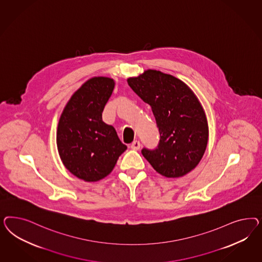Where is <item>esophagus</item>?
Returning <instances> with one entry per match:
<instances>
[{
    "instance_id": "obj_1",
    "label": "esophagus",
    "mask_w": 262,
    "mask_h": 262,
    "mask_svg": "<svg viewBox=\"0 0 262 262\" xmlns=\"http://www.w3.org/2000/svg\"><path fill=\"white\" fill-rule=\"evenodd\" d=\"M140 146H141L140 142H139V141H137V140H135V141L132 143L130 148H132L133 150H139V149H140Z\"/></svg>"
}]
</instances>
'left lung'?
<instances>
[{"label": "left lung", "instance_id": "obj_1", "mask_svg": "<svg viewBox=\"0 0 262 262\" xmlns=\"http://www.w3.org/2000/svg\"><path fill=\"white\" fill-rule=\"evenodd\" d=\"M127 83L150 104L159 127L158 148L142 149L152 168L166 178L189 173L203 158L208 141L206 113L198 98L181 79L147 70Z\"/></svg>", "mask_w": 262, "mask_h": 262}]
</instances>
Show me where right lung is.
Returning a JSON list of instances; mask_svg holds the SVG:
<instances>
[{
	"mask_svg": "<svg viewBox=\"0 0 262 262\" xmlns=\"http://www.w3.org/2000/svg\"><path fill=\"white\" fill-rule=\"evenodd\" d=\"M115 82L88 79L72 95L58 121L56 145L66 169L84 182H98L111 173L127 150L115 128L102 119Z\"/></svg>",
	"mask_w": 262,
	"mask_h": 262,
	"instance_id": "1",
	"label": "right lung"
}]
</instances>
